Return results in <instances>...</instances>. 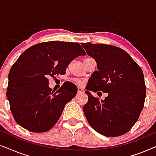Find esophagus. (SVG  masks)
<instances>
[{"mask_svg":"<svg viewBox=\"0 0 156 156\" xmlns=\"http://www.w3.org/2000/svg\"><path fill=\"white\" fill-rule=\"evenodd\" d=\"M77 91H78V93H83L84 91V89L82 88V87H77Z\"/></svg>","mask_w":156,"mask_h":156,"instance_id":"1","label":"esophagus"}]
</instances>
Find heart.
I'll list each match as a JSON object with an SVG mask.
<instances>
[{"mask_svg": "<svg viewBox=\"0 0 156 156\" xmlns=\"http://www.w3.org/2000/svg\"><path fill=\"white\" fill-rule=\"evenodd\" d=\"M76 82H77L79 84H82V81H80V80H76Z\"/></svg>", "mask_w": 156, "mask_h": 156, "instance_id": "b5f03b06", "label": "heart"}]
</instances>
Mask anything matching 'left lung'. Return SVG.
Listing matches in <instances>:
<instances>
[{
    "mask_svg": "<svg viewBox=\"0 0 156 156\" xmlns=\"http://www.w3.org/2000/svg\"><path fill=\"white\" fill-rule=\"evenodd\" d=\"M81 44L95 59L98 69L89 77L85 91L89 97L83 107L85 116L101 135H123L136 123L144 106L146 91L141 68L118 47L90 42ZM89 90H101L108 96L99 100Z\"/></svg>",
    "mask_w": 156,
    "mask_h": 156,
    "instance_id": "1",
    "label": "left lung"
}]
</instances>
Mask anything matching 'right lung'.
<instances>
[{
  "label": "right lung",
  "mask_w": 156,
  "mask_h": 156,
  "mask_svg": "<svg viewBox=\"0 0 156 156\" xmlns=\"http://www.w3.org/2000/svg\"><path fill=\"white\" fill-rule=\"evenodd\" d=\"M81 55L86 53L80 43L59 41L36 44L20 55L10 70L6 93L18 124L35 133L56 124L77 88L63 84L52 91L48 77L65 74L70 62Z\"/></svg>",
  "instance_id": "1"
}]
</instances>
